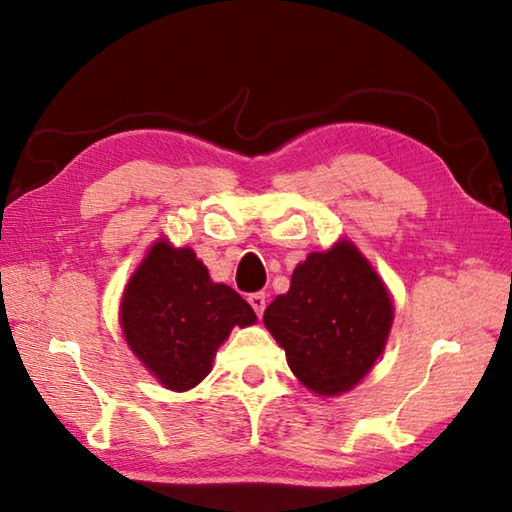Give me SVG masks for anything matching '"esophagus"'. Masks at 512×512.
I'll return each mask as SVG.
<instances>
[{
  "label": "esophagus",
  "instance_id": "34e87169",
  "mask_svg": "<svg viewBox=\"0 0 512 512\" xmlns=\"http://www.w3.org/2000/svg\"><path fill=\"white\" fill-rule=\"evenodd\" d=\"M248 303H250V308L257 312V317H262L264 310H266V295H264V292H250Z\"/></svg>",
  "mask_w": 512,
  "mask_h": 512
}]
</instances>
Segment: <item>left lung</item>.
Listing matches in <instances>:
<instances>
[{
  "mask_svg": "<svg viewBox=\"0 0 512 512\" xmlns=\"http://www.w3.org/2000/svg\"><path fill=\"white\" fill-rule=\"evenodd\" d=\"M391 317L383 281L350 242H341L295 268L290 290L266 308L264 323L301 383L334 396L372 369Z\"/></svg>",
  "mask_w": 512,
  "mask_h": 512,
  "instance_id": "1",
  "label": "left lung"
}]
</instances>
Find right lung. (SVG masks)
<instances>
[{
  "label": "right lung",
  "mask_w": 512,
  "mask_h": 512,
  "mask_svg": "<svg viewBox=\"0 0 512 512\" xmlns=\"http://www.w3.org/2000/svg\"><path fill=\"white\" fill-rule=\"evenodd\" d=\"M255 321L253 308L233 288L213 284L191 248L176 250L167 242L149 250L121 303L129 347L173 391L198 385L233 325Z\"/></svg>",
  "instance_id": "right-lung-1"
}]
</instances>
